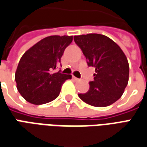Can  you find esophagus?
Returning <instances> with one entry per match:
<instances>
[{
    "mask_svg": "<svg viewBox=\"0 0 147 147\" xmlns=\"http://www.w3.org/2000/svg\"><path fill=\"white\" fill-rule=\"evenodd\" d=\"M73 79L74 80V81H78V78H76V77H74V76H73Z\"/></svg>",
    "mask_w": 147,
    "mask_h": 147,
    "instance_id": "1",
    "label": "esophagus"
}]
</instances>
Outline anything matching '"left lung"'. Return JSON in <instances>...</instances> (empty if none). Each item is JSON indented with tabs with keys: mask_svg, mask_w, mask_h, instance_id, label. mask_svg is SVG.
Instances as JSON below:
<instances>
[{
	"mask_svg": "<svg viewBox=\"0 0 147 147\" xmlns=\"http://www.w3.org/2000/svg\"><path fill=\"white\" fill-rule=\"evenodd\" d=\"M74 41L86 57L89 66L95 68L90 90L78 94L83 102L105 107L122 97L129 80V64L122 49L105 35L89 33L74 36Z\"/></svg>",
	"mask_w": 147,
	"mask_h": 147,
	"instance_id": "left-lung-1",
	"label": "left lung"
}]
</instances>
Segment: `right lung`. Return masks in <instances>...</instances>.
<instances>
[{"mask_svg":"<svg viewBox=\"0 0 147 147\" xmlns=\"http://www.w3.org/2000/svg\"><path fill=\"white\" fill-rule=\"evenodd\" d=\"M73 36H49L28 49L21 57L15 80L19 93L29 102L41 105L58 97L63 83L70 74L54 73Z\"/></svg>","mask_w":147,"mask_h":147,"instance_id":"1","label":"right lung"}]
</instances>
